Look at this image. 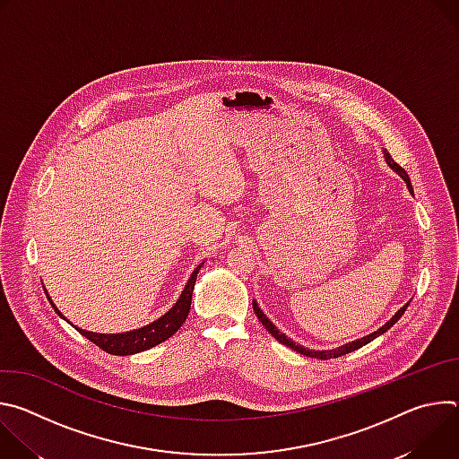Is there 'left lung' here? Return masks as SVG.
<instances>
[{"mask_svg": "<svg viewBox=\"0 0 459 459\" xmlns=\"http://www.w3.org/2000/svg\"><path fill=\"white\" fill-rule=\"evenodd\" d=\"M383 156H385V161L388 163V167L392 169V170H396L403 179H405V183H407V186H409V190L412 192V185H411V178H409V174L394 161L392 160V156L386 152V149L383 151ZM411 303V301H409ZM409 303H405L394 316H392L383 326H379L377 331H374L372 334H368V336H365V338H359V340H356V342H349L347 345H342V347H338V349H331V351H310V349H305V347H301V345H298V343H294L290 338H287L283 333H280L278 329H276V325H273V321L264 314V310H261L259 307H257V303L255 301H252V307H254V312H255V316H257V319L264 323V326L265 329L280 342V343H283V345H287V347H290L292 351H296V352H299V354H303V356H307V358H317V359H331V358H340V356H345V354H349V352H352V351H356V349H361L363 345H367V343H370L372 340H376L377 336H381V334H385L392 325H394L403 314H405V310H407V307H409Z\"/></svg>", "mask_w": 459, "mask_h": 459, "instance_id": "left-lung-1", "label": "left lung"}]
</instances>
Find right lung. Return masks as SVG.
I'll return each mask as SVG.
<instances>
[{"label":"right lung","instance_id":"1","mask_svg":"<svg viewBox=\"0 0 459 459\" xmlns=\"http://www.w3.org/2000/svg\"><path fill=\"white\" fill-rule=\"evenodd\" d=\"M204 264H200L198 267L194 269V273L190 274V280L186 281L179 299L174 303V307L165 312L161 317H158L156 321L142 326V329H136V331H130V333H121V334H98V333H89V331H83V329H78L76 331L85 336L87 340H91L94 345H98L101 351L108 352V354H114V356H130V354H138V352H143L147 349H152L160 343H163L165 340H169L172 334H176V331L179 329V326L185 323L186 316H188V310H190V303H192V292H194V283H195V278H198V273L202 269ZM48 298V294H47ZM50 305L54 307V310L57 312V316H61L65 321H69L67 317H65L57 308L56 305L52 303V299L48 298ZM71 323V321H69ZM73 325V323H71Z\"/></svg>","mask_w":459,"mask_h":459}]
</instances>
